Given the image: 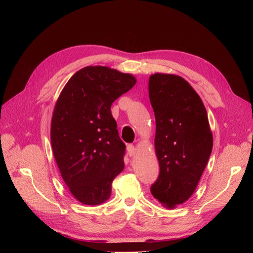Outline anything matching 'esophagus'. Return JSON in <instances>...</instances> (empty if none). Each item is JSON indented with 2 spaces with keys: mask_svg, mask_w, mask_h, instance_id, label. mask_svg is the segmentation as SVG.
I'll return each mask as SVG.
<instances>
[{
  "mask_svg": "<svg viewBox=\"0 0 253 253\" xmlns=\"http://www.w3.org/2000/svg\"><path fill=\"white\" fill-rule=\"evenodd\" d=\"M127 152H128V154H129L130 157L134 156V155L136 154V148L134 147V145L129 144V145H127Z\"/></svg>",
  "mask_w": 253,
  "mask_h": 253,
  "instance_id": "1",
  "label": "esophagus"
}]
</instances>
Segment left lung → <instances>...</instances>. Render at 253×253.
<instances>
[{
  "label": "left lung",
  "mask_w": 253,
  "mask_h": 253,
  "mask_svg": "<svg viewBox=\"0 0 253 253\" xmlns=\"http://www.w3.org/2000/svg\"><path fill=\"white\" fill-rule=\"evenodd\" d=\"M149 96L156 118L155 151L160 166L151 193L163 207L173 209L194 194L213 137L202 99L183 78L151 75Z\"/></svg>",
  "instance_id": "obj_1"
}]
</instances>
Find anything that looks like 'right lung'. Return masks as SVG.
<instances>
[{"instance_id": "add662e5", "label": "right lung", "mask_w": 253, "mask_h": 253, "mask_svg": "<svg viewBox=\"0 0 253 253\" xmlns=\"http://www.w3.org/2000/svg\"><path fill=\"white\" fill-rule=\"evenodd\" d=\"M135 83L133 75L93 65L78 71L60 92L51 120L52 151L80 203L93 206L109 200L112 182L124 169L126 147L111 105Z\"/></svg>"}]
</instances>
